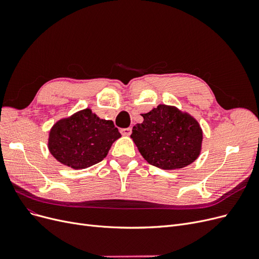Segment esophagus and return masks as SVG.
<instances>
[{
    "instance_id": "34e87169",
    "label": "esophagus",
    "mask_w": 259,
    "mask_h": 259,
    "mask_svg": "<svg viewBox=\"0 0 259 259\" xmlns=\"http://www.w3.org/2000/svg\"><path fill=\"white\" fill-rule=\"evenodd\" d=\"M131 132H132L131 128H123V129L120 130V133L122 134V136H125V137H129L130 134H131Z\"/></svg>"
}]
</instances>
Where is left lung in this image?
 I'll use <instances>...</instances> for the list:
<instances>
[{"mask_svg": "<svg viewBox=\"0 0 259 259\" xmlns=\"http://www.w3.org/2000/svg\"><path fill=\"white\" fill-rule=\"evenodd\" d=\"M132 129L131 139L144 159L165 170L195 162L201 153L203 132L198 120L175 106L159 105Z\"/></svg>", "mask_w": 259, "mask_h": 259, "instance_id": "8db88e82", "label": "left lung"}]
</instances>
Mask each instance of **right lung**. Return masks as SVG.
<instances>
[{
    "label": "right lung",
    "mask_w": 259,
    "mask_h": 259,
    "mask_svg": "<svg viewBox=\"0 0 259 259\" xmlns=\"http://www.w3.org/2000/svg\"><path fill=\"white\" fill-rule=\"evenodd\" d=\"M112 120L99 118L90 108L59 119L52 127L48 147L61 164L84 169L103 161L120 138Z\"/></svg>",
    "instance_id": "obj_1"
}]
</instances>
